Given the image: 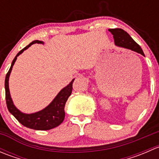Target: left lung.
<instances>
[{
	"label": "left lung",
	"instance_id": "8db88e82",
	"mask_svg": "<svg viewBox=\"0 0 159 159\" xmlns=\"http://www.w3.org/2000/svg\"><path fill=\"white\" fill-rule=\"evenodd\" d=\"M108 30L113 35L115 44L117 46L130 49L145 56L143 51L141 48L140 46L131 38V37L127 32L121 28H114V29H109Z\"/></svg>",
	"mask_w": 159,
	"mask_h": 159
}]
</instances>
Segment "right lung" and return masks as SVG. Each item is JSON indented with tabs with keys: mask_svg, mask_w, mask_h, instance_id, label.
Instances as JSON below:
<instances>
[{
	"mask_svg": "<svg viewBox=\"0 0 159 159\" xmlns=\"http://www.w3.org/2000/svg\"><path fill=\"white\" fill-rule=\"evenodd\" d=\"M44 44L43 41H32L28 46L23 48L21 51H19L14 59L11 63V66L9 69L8 72L6 75L5 78V96H6V103H7V109H8L10 113L12 114L16 119L19 121L24 126L29 129L34 130H50L51 129L57 127L59 125L63 122L65 119V106L67 100L69 98L72 91V84L74 82V80H72L68 85L64 88L60 92L57 94V95L54 98V100L51 102L48 106L46 107L43 110L40 111L35 112L33 114H25L23 112L20 111L15 106L12 102V99L11 98L10 91H9V76L12 70L13 65H14V62L17 60V56L20 55L24 51L28 49L30 45L33 44Z\"/></svg>",
	"mask_w": 159,
	"mask_h": 159,
	"instance_id": "add662e5",
	"label": "right lung"
}]
</instances>
